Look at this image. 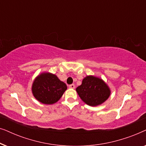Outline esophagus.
Segmentation results:
<instances>
[{"instance_id": "obj_1", "label": "esophagus", "mask_w": 146, "mask_h": 146, "mask_svg": "<svg viewBox=\"0 0 146 146\" xmlns=\"http://www.w3.org/2000/svg\"><path fill=\"white\" fill-rule=\"evenodd\" d=\"M69 88H72V89L75 88V85L74 84H72L69 85Z\"/></svg>"}]
</instances>
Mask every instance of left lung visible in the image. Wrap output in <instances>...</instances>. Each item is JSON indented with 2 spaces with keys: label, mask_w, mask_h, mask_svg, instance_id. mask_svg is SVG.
<instances>
[{
  "label": "left lung",
  "mask_w": 146,
  "mask_h": 146,
  "mask_svg": "<svg viewBox=\"0 0 146 146\" xmlns=\"http://www.w3.org/2000/svg\"><path fill=\"white\" fill-rule=\"evenodd\" d=\"M84 102L90 106H96L104 102L110 95V90L103 80L93 76H87L80 86L76 89Z\"/></svg>",
  "instance_id": "left-lung-1"
}]
</instances>
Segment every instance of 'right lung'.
Instances as JSON below:
<instances>
[{
	"instance_id": "right-lung-1",
	"label": "right lung",
	"mask_w": 146,
	"mask_h": 146,
	"mask_svg": "<svg viewBox=\"0 0 146 146\" xmlns=\"http://www.w3.org/2000/svg\"><path fill=\"white\" fill-rule=\"evenodd\" d=\"M66 89L64 82L60 80L56 75L49 72H44L38 76L32 86V92L35 98L44 104L56 102Z\"/></svg>"
}]
</instances>
